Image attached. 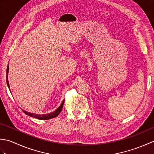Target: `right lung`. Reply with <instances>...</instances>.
<instances>
[{
	"label": "right lung",
	"mask_w": 154,
	"mask_h": 154,
	"mask_svg": "<svg viewBox=\"0 0 154 154\" xmlns=\"http://www.w3.org/2000/svg\"><path fill=\"white\" fill-rule=\"evenodd\" d=\"M8 67H9V66L8 65V66H7V69H6V83H7V85H8V88H9V89H10L9 83H8ZM63 104H64V100H63V102H62V103H61V105L60 106V107H59L56 110H55L54 112H53L52 113L48 114H36L28 112H26V111L23 110H22V111H23V112H24L26 114H27V115H29L30 116L35 118V119H39V120H48V119H53V118L56 117L57 116L59 115V114H60V113L61 112V111L62 110V108H63Z\"/></svg>",
	"instance_id": "1"
}]
</instances>
